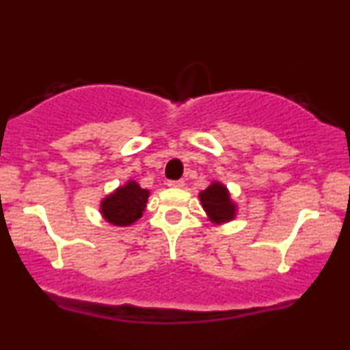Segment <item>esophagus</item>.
Returning <instances> with one entry per match:
<instances>
[{
    "mask_svg": "<svg viewBox=\"0 0 350 350\" xmlns=\"http://www.w3.org/2000/svg\"><path fill=\"white\" fill-rule=\"evenodd\" d=\"M167 186L170 187H183L184 186V180L179 179V180H167Z\"/></svg>",
    "mask_w": 350,
    "mask_h": 350,
    "instance_id": "obj_1",
    "label": "esophagus"
}]
</instances>
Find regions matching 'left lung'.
<instances>
[{
    "label": "left lung",
    "instance_id": "left-lung-1",
    "mask_svg": "<svg viewBox=\"0 0 350 350\" xmlns=\"http://www.w3.org/2000/svg\"><path fill=\"white\" fill-rule=\"evenodd\" d=\"M202 207L207 212L208 218L215 223H226L234 218L237 205L230 199L226 187L220 183H213L199 193Z\"/></svg>",
    "mask_w": 350,
    "mask_h": 350
}]
</instances>
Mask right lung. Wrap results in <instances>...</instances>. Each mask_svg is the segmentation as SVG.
<instances>
[{
  "label": "right lung",
  "instance_id": "right-lung-1",
  "mask_svg": "<svg viewBox=\"0 0 350 350\" xmlns=\"http://www.w3.org/2000/svg\"><path fill=\"white\" fill-rule=\"evenodd\" d=\"M150 192L142 189L135 180H129L124 187L106 197L100 204L103 217L116 226H129L142 217Z\"/></svg>",
  "mask_w": 350,
  "mask_h": 350
}]
</instances>
